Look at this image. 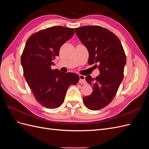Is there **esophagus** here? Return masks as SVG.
I'll use <instances>...</instances> for the list:
<instances>
[{"mask_svg": "<svg viewBox=\"0 0 149 149\" xmlns=\"http://www.w3.org/2000/svg\"><path fill=\"white\" fill-rule=\"evenodd\" d=\"M79 83L81 84H86V81L85 80V76L83 75H79Z\"/></svg>", "mask_w": 149, "mask_h": 149, "instance_id": "esophagus-1", "label": "esophagus"}]
</instances>
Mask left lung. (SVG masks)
I'll return each mask as SVG.
<instances>
[{
    "label": "left lung",
    "mask_w": 149,
    "mask_h": 149,
    "mask_svg": "<svg viewBox=\"0 0 149 149\" xmlns=\"http://www.w3.org/2000/svg\"><path fill=\"white\" fill-rule=\"evenodd\" d=\"M76 33L89 52L88 63L98 68L95 78L87 76L93 93L83 97L89 109H102L113 100L124 78L126 56L120 41L116 35L100 26H84L75 29ZM98 66H97V65Z\"/></svg>",
    "instance_id": "left-lung-1"
}]
</instances>
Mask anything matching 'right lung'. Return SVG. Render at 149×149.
I'll return each mask as SVG.
<instances>
[{
  "instance_id": "1",
  "label": "right lung",
  "mask_w": 149,
  "mask_h": 149,
  "mask_svg": "<svg viewBox=\"0 0 149 149\" xmlns=\"http://www.w3.org/2000/svg\"><path fill=\"white\" fill-rule=\"evenodd\" d=\"M74 33V29L61 26L40 30L30 36L22 53L21 64L25 80L36 100L48 109L60 107L67 89L79 80L77 74L51 69L61 47Z\"/></svg>"
}]
</instances>
